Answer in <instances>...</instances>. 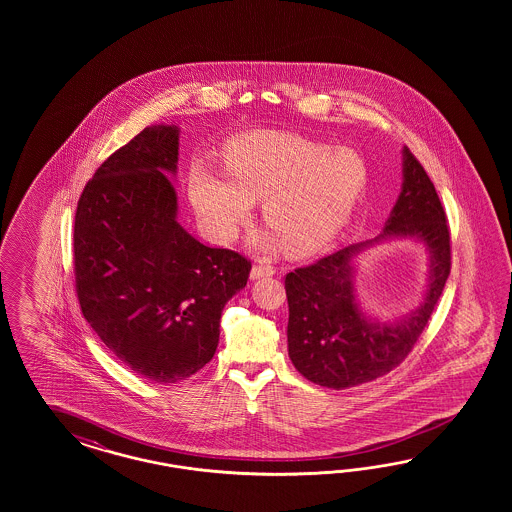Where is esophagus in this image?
Wrapping results in <instances>:
<instances>
[{
	"mask_svg": "<svg viewBox=\"0 0 512 512\" xmlns=\"http://www.w3.org/2000/svg\"><path fill=\"white\" fill-rule=\"evenodd\" d=\"M270 276H274V268L272 266H263V264H255L253 268H251V272H249V278L253 279H263L270 278Z\"/></svg>",
	"mask_w": 512,
	"mask_h": 512,
	"instance_id": "1",
	"label": "esophagus"
}]
</instances>
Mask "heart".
<instances>
[{"label": "heart", "mask_w": 512, "mask_h": 512, "mask_svg": "<svg viewBox=\"0 0 512 512\" xmlns=\"http://www.w3.org/2000/svg\"><path fill=\"white\" fill-rule=\"evenodd\" d=\"M227 178L206 167L191 176V202L219 242H231L246 221L251 201L276 232L255 236L261 251L283 246L310 255L336 238L368 182L362 155L287 133H251L234 140L225 155Z\"/></svg>", "instance_id": "b5f03b06"}]
</instances>
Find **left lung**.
<instances>
[{
  "label": "left lung",
  "mask_w": 512,
  "mask_h": 512,
  "mask_svg": "<svg viewBox=\"0 0 512 512\" xmlns=\"http://www.w3.org/2000/svg\"><path fill=\"white\" fill-rule=\"evenodd\" d=\"M402 191L383 233L287 274V347L296 370L315 385L357 387L394 370L419 340L450 274V236L434 184L402 150ZM411 239L427 249L429 274L419 307L379 320L356 293L359 255L379 243Z\"/></svg>",
  "instance_id": "obj_1"
}]
</instances>
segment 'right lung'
Returning <instances> with one entry per match:
<instances>
[{"instance_id": "obj_1", "label": "right lung", "mask_w": 512, "mask_h": 512, "mask_svg": "<svg viewBox=\"0 0 512 512\" xmlns=\"http://www.w3.org/2000/svg\"><path fill=\"white\" fill-rule=\"evenodd\" d=\"M180 127L150 125L86 184L75 216V279L84 319L129 370L176 383L206 366L225 304L251 263L208 248L178 223Z\"/></svg>"}]
</instances>
